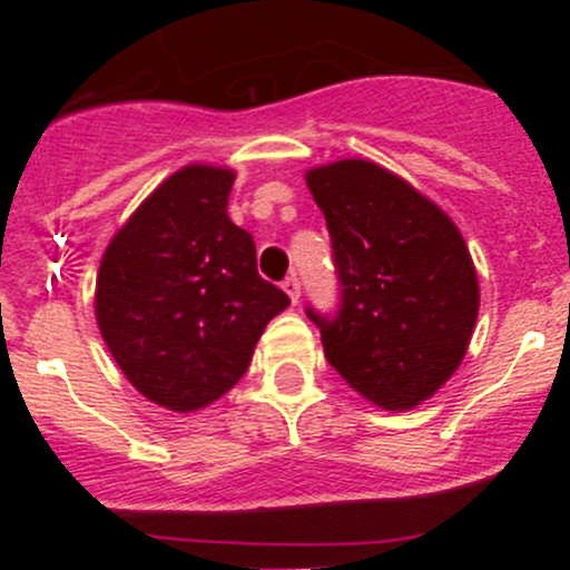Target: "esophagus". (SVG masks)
I'll use <instances>...</instances> for the list:
<instances>
[{
    "instance_id": "1",
    "label": "esophagus",
    "mask_w": 570,
    "mask_h": 570,
    "mask_svg": "<svg viewBox=\"0 0 570 570\" xmlns=\"http://www.w3.org/2000/svg\"><path fill=\"white\" fill-rule=\"evenodd\" d=\"M281 289L289 294L292 303H297V299H299V278H297V276L284 278V284H281Z\"/></svg>"
}]
</instances>
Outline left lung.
I'll return each instance as SVG.
<instances>
[{
	"label": "left lung",
	"instance_id": "obj_1",
	"mask_svg": "<svg viewBox=\"0 0 570 570\" xmlns=\"http://www.w3.org/2000/svg\"><path fill=\"white\" fill-rule=\"evenodd\" d=\"M324 212L340 307L324 316L326 362L385 410H410L448 383L472 340L480 284L463 235L436 203L370 160L305 174Z\"/></svg>",
	"mask_w": 570,
	"mask_h": 570
}]
</instances>
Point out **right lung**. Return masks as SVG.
Here are the masks:
<instances>
[{
	"label": "right lung",
	"instance_id": "obj_1",
	"mask_svg": "<svg viewBox=\"0 0 570 570\" xmlns=\"http://www.w3.org/2000/svg\"><path fill=\"white\" fill-rule=\"evenodd\" d=\"M230 168L168 176L117 230L96 278V322L117 367L149 402L193 412L244 377L289 297L257 273V248L227 217Z\"/></svg>",
	"mask_w": 570,
	"mask_h": 570
}]
</instances>
